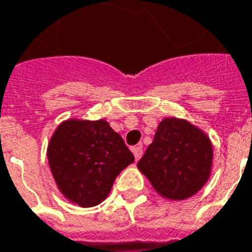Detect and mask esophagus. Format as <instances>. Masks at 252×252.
<instances>
[{
	"label": "esophagus",
	"instance_id": "34e87169",
	"mask_svg": "<svg viewBox=\"0 0 252 252\" xmlns=\"http://www.w3.org/2000/svg\"><path fill=\"white\" fill-rule=\"evenodd\" d=\"M132 153L135 160L138 161L140 157H142V155H143V149H142V146H135V148H132Z\"/></svg>",
	"mask_w": 252,
	"mask_h": 252
}]
</instances>
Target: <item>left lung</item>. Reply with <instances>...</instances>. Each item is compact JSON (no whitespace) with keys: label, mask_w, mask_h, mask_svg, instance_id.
Wrapping results in <instances>:
<instances>
[{"label":"left lung","mask_w":252,"mask_h":252,"mask_svg":"<svg viewBox=\"0 0 252 252\" xmlns=\"http://www.w3.org/2000/svg\"><path fill=\"white\" fill-rule=\"evenodd\" d=\"M212 157V142L201 128L188 120L165 117L138 162V169L158 196L181 201L194 196L208 182Z\"/></svg>","instance_id":"8db88e82"}]
</instances>
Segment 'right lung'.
<instances>
[{"instance_id": "obj_1", "label": "right lung", "mask_w": 252, "mask_h": 252, "mask_svg": "<svg viewBox=\"0 0 252 252\" xmlns=\"http://www.w3.org/2000/svg\"><path fill=\"white\" fill-rule=\"evenodd\" d=\"M49 168L63 197L83 208L100 204L133 155L106 120L67 119L52 133Z\"/></svg>"}]
</instances>
